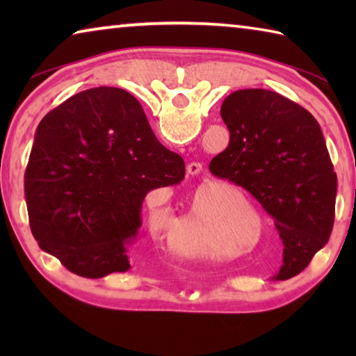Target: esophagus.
<instances>
[{"mask_svg":"<svg viewBox=\"0 0 356 356\" xmlns=\"http://www.w3.org/2000/svg\"><path fill=\"white\" fill-rule=\"evenodd\" d=\"M186 171H188V174H191V176H196V174H200L202 171V165L200 161H191V163H188V166H186Z\"/></svg>","mask_w":356,"mask_h":356,"instance_id":"obj_1","label":"esophagus"}]
</instances>
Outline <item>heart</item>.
<instances>
[{
	"mask_svg": "<svg viewBox=\"0 0 356 356\" xmlns=\"http://www.w3.org/2000/svg\"><path fill=\"white\" fill-rule=\"evenodd\" d=\"M201 218V207L197 201L190 207V210L180 216H174L170 222L165 226L163 231V240L172 252L179 256L185 257H207L209 248H207V237H209V226L207 222H196L195 237L197 240V245L191 246L188 243L182 242L184 237H188V225L191 221H200Z\"/></svg>",
	"mask_w": 356,
	"mask_h": 356,
	"instance_id": "heart-1",
	"label": "heart"
}]
</instances>
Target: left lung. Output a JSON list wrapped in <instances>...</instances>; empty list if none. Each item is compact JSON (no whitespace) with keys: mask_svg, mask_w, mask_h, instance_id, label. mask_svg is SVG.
Wrapping results in <instances>:
<instances>
[{"mask_svg":"<svg viewBox=\"0 0 356 356\" xmlns=\"http://www.w3.org/2000/svg\"><path fill=\"white\" fill-rule=\"evenodd\" d=\"M229 146L210 172L248 190L273 216L282 242L284 281L308 267L334 222L336 172L314 116L267 89H240L221 105Z\"/></svg>","mask_w":356,"mask_h":356,"instance_id":"8db88e82","label":"left lung"}]
</instances>
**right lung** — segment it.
Returning <instances> with one entry per match:
<instances>
[{"label": "right lung", "mask_w": 356, "mask_h": 356, "mask_svg": "<svg viewBox=\"0 0 356 356\" xmlns=\"http://www.w3.org/2000/svg\"><path fill=\"white\" fill-rule=\"evenodd\" d=\"M184 176L182 156L156 140L134 95L106 86L78 92L35 131L25 172L31 232L72 273L127 272L144 197Z\"/></svg>", "instance_id": "add662e5"}]
</instances>
